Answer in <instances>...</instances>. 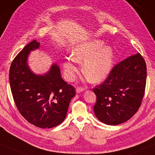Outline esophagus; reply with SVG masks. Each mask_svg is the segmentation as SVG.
I'll return each mask as SVG.
<instances>
[{"instance_id":"34e87169","label":"esophagus","mask_w":155,"mask_h":155,"mask_svg":"<svg viewBox=\"0 0 155 155\" xmlns=\"http://www.w3.org/2000/svg\"><path fill=\"white\" fill-rule=\"evenodd\" d=\"M85 90V88H84V87H77V88H76V91H77V93H81L82 92V91H84Z\"/></svg>"}]
</instances>
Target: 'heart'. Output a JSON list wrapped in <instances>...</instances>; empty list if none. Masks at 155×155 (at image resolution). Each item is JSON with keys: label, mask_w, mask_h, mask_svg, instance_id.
<instances>
[{"label": "heart", "mask_w": 155, "mask_h": 155, "mask_svg": "<svg viewBox=\"0 0 155 155\" xmlns=\"http://www.w3.org/2000/svg\"><path fill=\"white\" fill-rule=\"evenodd\" d=\"M99 39L88 41L77 45L73 50L71 58H67L63 64L64 74L69 81L74 78L77 67L75 63L83 62L82 71L91 82H100L107 77L114 63V51L109 45H104Z\"/></svg>", "instance_id": "1"}]
</instances>
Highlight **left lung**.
Masks as SVG:
<instances>
[{
	"label": "left lung",
	"instance_id": "left-lung-1",
	"mask_svg": "<svg viewBox=\"0 0 155 155\" xmlns=\"http://www.w3.org/2000/svg\"><path fill=\"white\" fill-rule=\"evenodd\" d=\"M147 67L140 53L115 65L104 81L93 88L95 117L108 125H118L137 112L145 94Z\"/></svg>",
	"mask_w": 155,
	"mask_h": 155
}]
</instances>
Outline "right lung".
I'll return each instance as SVG.
<instances>
[{
  "instance_id": "add662e5",
  "label": "right lung",
  "mask_w": 155,
  "mask_h": 155,
  "mask_svg": "<svg viewBox=\"0 0 155 155\" xmlns=\"http://www.w3.org/2000/svg\"><path fill=\"white\" fill-rule=\"evenodd\" d=\"M39 45L36 40L32 41L15 57L10 68V85L15 103L22 117L37 127L50 128L64 120L76 91L74 87L62 79L56 64L43 75H36L30 70L28 55Z\"/></svg>"
}]
</instances>
